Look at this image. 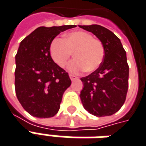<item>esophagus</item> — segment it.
Listing matches in <instances>:
<instances>
[{"instance_id":"34e87169","label":"esophagus","mask_w":146,"mask_h":146,"mask_svg":"<svg viewBox=\"0 0 146 146\" xmlns=\"http://www.w3.org/2000/svg\"><path fill=\"white\" fill-rule=\"evenodd\" d=\"M69 78H70V79H71L72 81H74L75 79H77V78H78V77H77V76H75V75H73V74H69Z\"/></svg>"}]
</instances>
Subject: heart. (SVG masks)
<instances>
[{
  "mask_svg": "<svg viewBox=\"0 0 146 146\" xmlns=\"http://www.w3.org/2000/svg\"><path fill=\"white\" fill-rule=\"evenodd\" d=\"M73 52L75 58L69 62L68 69L74 73L95 71L101 65L105 54L102 42L82 31L65 34L63 39L54 38L49 46L51 57L61 68L65 67Z\"/></svg>",
  "mask_w": 146,
  "mask_h": 146,
  "instance_id": "b5f03b06",
  "label": "heart"
}]
</instances>
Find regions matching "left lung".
<instances>
[{"instance_id": "1", "label": "left lung", "mask_w": 146, "mask_h": 146, "mask_svg": "<svg viewBox=\"0 0 146 146\" xmlns=\"http://www.w3.org/2000/svg\"><path fill=\"white\" fill-rule=\"evenodd\" d=\"M93 33L102 42L104 58L101 65L90 75L82 78L80 98L84 108L95 116L111 115L123 106L128 87V64L126 52L119 38L99 25L79 26Z\"/></svg>"}]
</instances>
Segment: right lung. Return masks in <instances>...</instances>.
<instances>
[{"mask_svg":"<svg viewBox=\"0 0 146 146\" xmlns=\"http://www.w3.org/2000/svg\"><path fill=\"white\" fill-rule=\"evenodd\" d=\"M75 27H40L20 43L15 56V91L23 108L35 117L54 116L71 85L68 73L51 57L49 46L60 33Z\"/></svg>","mask_w":146,"mask_h":146,"instance_id":"obj_1","label":"right lung"}]
</instances>
